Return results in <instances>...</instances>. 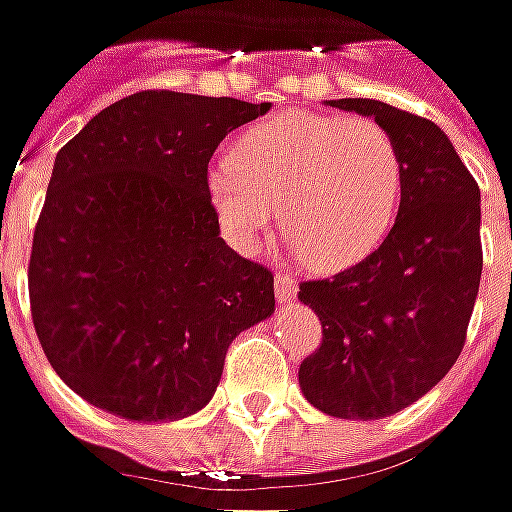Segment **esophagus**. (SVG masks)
Instances as JSON below:
<instances>
[{
  "label": "esophagus",
  "mask_w": 512,
  "mask_h": 512,
  "mask_svg": "<svg viewBox=\"0 0 512 512\" xmlns=\"http://www.w3.org/2000/svg\"><path fill=\"white\" fill-rule=\"evenodd\" d=\"M275 295H278L280 303L295 298V295H298V283H295V278L286 275V272H278V275H275Z\"/></svg>",
  "instance_id": "esophagus-1"
}]
</instances>
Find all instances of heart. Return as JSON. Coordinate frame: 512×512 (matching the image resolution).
Returning a JSON list of instances; mask_svg holds the SVG:
<instances>
[{"instance_id":"heart-1","label":"heart","mask_w":512,"mask_h":512,"mask_svg":"<svg viewBox=\"0 0 512 512\" xmlns=\"http://www.w3.org/2000/svg\"><path fill=\"white\" fill-rule=\"evenodd\" d=\"M223 229L246 249L275 220L315 269H344L389 232L404 189L395 137L369 117L286 111L246 131L209 180Z\"/></svg>"}]
</instances>
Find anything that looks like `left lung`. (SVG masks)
Masks as SVG:
<instances>
[{"label":"left lung","instance_id":"obj_1","mask_svg":"<svg viewBox=\"0 0 512 512\" xmlns=\"http://www.w3.org/2000/svg\"><path fill=\"white\" fill-rule=\"evenodd\" d=\"M381 123L404 157L401 206L384 243L335 278L303 280L321 318L303 358L306 401L326 415L375 421L410 407L453 369L481 280V194L447 134L381 100H329Z\"/></svg>","mask_w":512,"mask_h":512}]
</instances>
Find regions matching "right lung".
<instances>
[{"instance_id":"obj_1","label":"right lung","mask_w":512,"mask_h":512,"mask_svg":"<svg viewBox=\"0 0 512 512\" xmlns=\"http://www.w3.org/2000/svg\"><path fill=\"white\" fill-rule=\"evenodd\" d=\"M269 102L140 91L59 148L28 263L54 372L100 410L177 421L209 404L234 338L275 312V275L220 237L209 163Z\"/></svg>"}]
</instances>
